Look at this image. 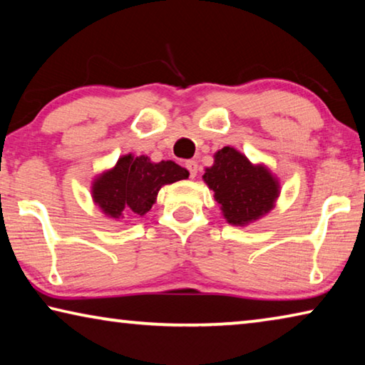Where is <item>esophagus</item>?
<instances>
[{"mask_svg": "<svg viewBox=\"0 0 365 365\" xmlns=\"http://www.w3.org/2000/svg\"><path fill=\"white\" fill-rule=\"evenodd\" d=\"M185 168H187V170H188L190 178H195L196 177V174H197L196 160H187V163H185Z\"/></svg>", "mask_w": 365, "mask_h": 365, "instance_id": "obj_1", "label": "esophagus"}]
</instances>
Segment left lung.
Returning <instances> with one entry per match:
<instances>
[{"label": "left lung", "instance_id": "obj_1", "mask_svg": "<svg viewBox=\"0 0 365 365\" xmlns=\"http://www.w3.org/2000/svg\"><path fill=\"white\" fill-rule=\"evenodd\" d=\"M214 165L202 175L232 225H246L269 212L279 196V185L262 165H252L233 148L215 153Z\"/></svg>", "mask_w": 365, "mask_h": 365}]
</instances>
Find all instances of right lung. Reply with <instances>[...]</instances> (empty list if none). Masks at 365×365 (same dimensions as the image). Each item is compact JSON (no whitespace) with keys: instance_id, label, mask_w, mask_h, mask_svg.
I'll return each instance as SVG.
<instances>
[{"instance_id":"add662e5","label":"right lung","mask_w":365,"mask_h":365,"mask_svg":"<svg viewBox=\"0 0 365 365\" xmlns=\"http://www.w3.org/2000/svg\"><path fill=\"white\" fill-rule=\"evenodd\" d=\"M187 177L188 170L172 160L153 164L146 156L127 154L93 183V200L110 217L117 219L123 211L143 215L154 205L163 185Z\"/></svg>"}]
</instances>
